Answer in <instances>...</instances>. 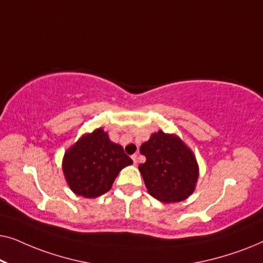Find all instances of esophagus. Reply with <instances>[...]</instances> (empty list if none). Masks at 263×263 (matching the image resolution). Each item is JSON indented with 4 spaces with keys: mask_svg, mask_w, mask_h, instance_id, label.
<instances>
[{
    "mask_svg": "<svg viewBox=\"0 0 263 263\" xmlns=\"http://www.w3.org/2000/svg\"><path fill=\"white\" fill-rule=\"evenodd\" d=\"M132 159H133V163H134L135 165L138 164V156H136V154H133V156H132Z\"/></svg>",
    "mask_w": 263,
    "mask_h": 263,
    "instance_id": "esophagus-1",
    "label": "esophagus"
}]
</instances>
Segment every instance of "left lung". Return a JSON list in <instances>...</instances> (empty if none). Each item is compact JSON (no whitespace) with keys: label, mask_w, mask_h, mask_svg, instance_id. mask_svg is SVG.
Listing matches in <instances>:
<instances>
[{"label":"left lung","mask_w":263,"mask_h":263,"mask_svg":"<svg viewBox=\"0 0 263 263\" xmlns=\"http://www.w3.org/2000/svg\"><path fill=\"white\" fill-rule=\"evenodd\" d=\"M146 161L139 165L148 193L161 202H179L192 195L199 165L192 149L175 134L159 130L140 147Z\"/></svg>","instance_id":"left-lung-1"}]
</instances>
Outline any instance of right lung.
Segmentation results:
<instances>
[{
  "label": "right lung",
  "mask_w": 263,
  "mask_h": 263,
  "mask_svg": "<svg viewBox=\"0 0 263 263\" xmlns=\"http://www.w3.org/2000/svg\"><path fill=\"white\" fill-rule=\"evenodd\" d=\"M132 164L123 147L98 128L67 149L62 170L69 188L77 195L91 199L109 192L122 168Z\"/></svg>",
  "instance_id": "obj_1"
}]
</instances>
